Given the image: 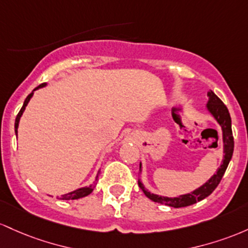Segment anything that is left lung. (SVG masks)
I'll return each instance as SVG.
<instances>
[{
	"label": "left lung",
	"instance_id": "obj_1",
	"mask_svg": "<svg viewBox=\"0 0 248 248\" xmlns=\"http://www.w3.org/2000/svg\"><path fill=\"white\" fill-rule=\"evenodd\" d=\"M208 102H207V110L208 112L212 115L216 121L218 122L219 125L221 126L222 130V143H224V159L222 164L218 171L210 178L208 182L205 183L204 185L200 186L199 188L194 190L193 192L187 194H183V196L174 197V198H169V197H161L157 194L151 193L144 187L140 180H138L139 187L144 192V194L152 202H159V204L169 205L171 207H185L190 206V205L196 204L197 202L205 199L206 197L210 196L212 192L216 190L217 186L220 183L222 176H224L225 171H226L229 163L232 158L233 149H234V140H233V133H232V124H231V116L229 110H227L226 105L221 102V99L217 96L213 91H208ZM139 170H141V164L139 165Z\"/></svg>",
	"mask_w": 248,
	"mask_h": 248
}]
</instances>
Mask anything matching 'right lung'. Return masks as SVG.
<instances>
[{
	"instance_id": "obj_1",
	"label": "right lung",
	"mask_w": 248,
	"mask_h": 248,
	"mask_svg": "<svg viewBox=\"0 0 248 248\" xmlns=\"http://www.w3.org/2000/svg\"><path fill=\"white\" fill-rule=\"evenodd\" d=\"M44 85H46V83H43V84H40L37 88L34 89V91L37 90V89H40V88H43ZM32 94H34V93L28 94L26 101H24V103H23V107H22V109L19 110V112L17 113V116H16V119H15V132H16V136H17V127H18V123H19V118H21V116H22V113H23V111L26 110V107L28 105V103H29L30 98H31V97H32ZM94 185H96V183H93V185L88 186V187H82V188H78V190H76V191H72V192H70V193L63 194V196L61 197L60 199H62V200H74V199L83 198V197H87V196H89V194L91 193V192L93 191Z\"/></svg>"
}]
</instances>
